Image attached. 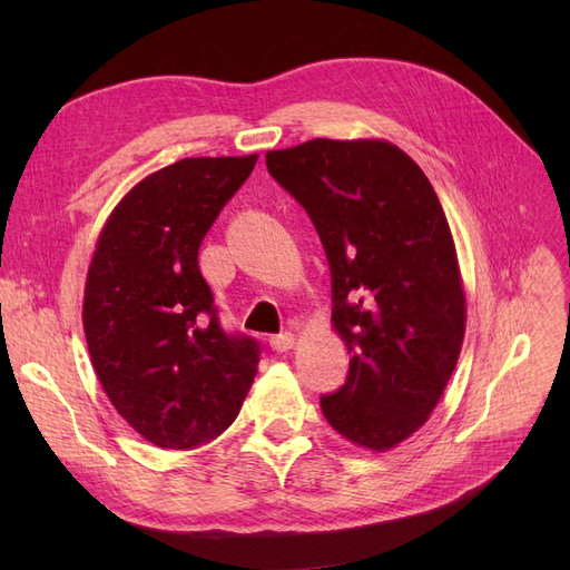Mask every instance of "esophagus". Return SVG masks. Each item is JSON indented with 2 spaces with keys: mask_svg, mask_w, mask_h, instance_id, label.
<instances>
[{
  "mask_svg": "<svg viewBox=\"0 0 570 570\" xmlns=\"http://www.w3.org/2000/svg\"><path fill=\"white\" fill-rule=\"evenodd\" d=\"M271 347H273L275 352H287V350H292V347H295V335H292V333L273 335V337H271Z\"/></svg>",
  "mask_w": 570,
  "mask_h": 570,
  "instance_id": "1",
  "label": "esophagus"
}]
</instances>
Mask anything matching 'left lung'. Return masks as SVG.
I'll return each instance as SVG.
<instances>
[{"label":"left lung","mask_w":570,"mask_h":570,"mask_svg":"<svg viewBox=\"0 0 570 570\" xmlns=\"http://www.w3.org/2000/svg\"><path fill=\"white\" fill-rule=\"evenodd\" d=\"M331 266L333 323L352 354L325 421L390 450L428 421L456 366L465 299L450 223L416 161L390 142L308 140L268 151Z\"/></svg>","instance_id":"8db88e82"}]
</instances>
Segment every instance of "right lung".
<instances>
[{"mask_svg":"<svg viewBox=\"0 0 570 570\" xmlns=\"http://www.w3.org/2000/svg\"><path fill=\"white\" fill-rule=\"evenodd\" d=\"M254 164H170L130 189L97 239L82 304L92 366L120 416L164 450L218 438L256 375L262 344L223 327L197 262Z\"/></svg>","mask_w":570,"mask_h":570,"instance_id":"obj_1","label":"right lung"}]
</instances>
